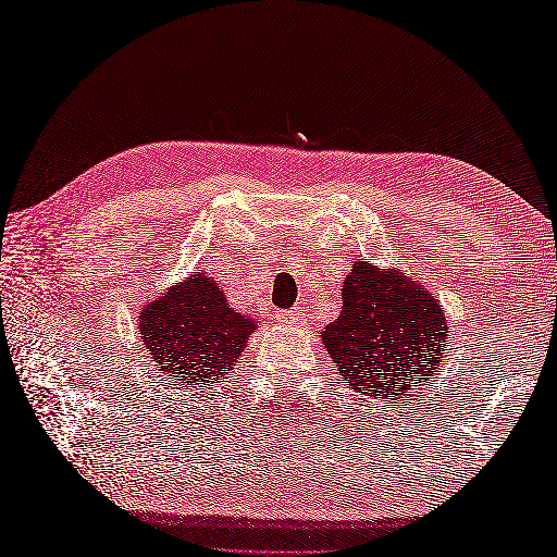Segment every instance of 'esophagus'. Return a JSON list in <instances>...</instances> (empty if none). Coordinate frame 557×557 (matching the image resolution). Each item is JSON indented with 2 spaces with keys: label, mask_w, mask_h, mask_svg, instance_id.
<instances>
[{
  "label": "esophagus",
  "mask_w": 557,
  "mask_h": 557,
  "mask_svg": "<svg viewBox=\"0 0 557 557\" xmlns=\"http://www.w3.org/2000/svg\"><path fill=\"white\" fill-rule=\"evenodd\" d=\"M282 323H287V325H301V321H304V315H301V311H297V309H292V311H277L275 313Z\"/></svg>",
  "instance_id": "esophagus-1"
}]
</instances>
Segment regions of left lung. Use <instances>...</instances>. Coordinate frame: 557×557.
<instances>
[{
	"instance_id": "8db88e82",
	"label": "left lung",
	"mask_w": 557,
	"mask_h": 557,
	"mask_svg": "<svg viewBox=\"0 0 557 557\" xmlns=\"http://www.w3.org/2000/svg\"><path fill=\"white\" fill-rule=\"evenodd\" d=\"M321 337L357 393L387 401L435 373L447 323L419 280L359 260L342 285V313Z\"/></svg>"
}]
</instances>
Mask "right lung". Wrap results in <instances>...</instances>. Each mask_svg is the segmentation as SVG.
Segmentation results:
<instances>
[{"instance_id":"1","label":"right lung","mask_w":557,"mask_h":557,"mask_svg":"<svg viewBox=\"0 0 557 557\" xmlns=\"http://www.w3.org/2000/svg\"><path fill=\"white\" fill-rule=\"evenodd\" d=\"M251 330V318L230 309L218 282L206 275L180 282L140 315V335L152 361L184 389L227 375Z\"/></svg>"}]
</instances>
